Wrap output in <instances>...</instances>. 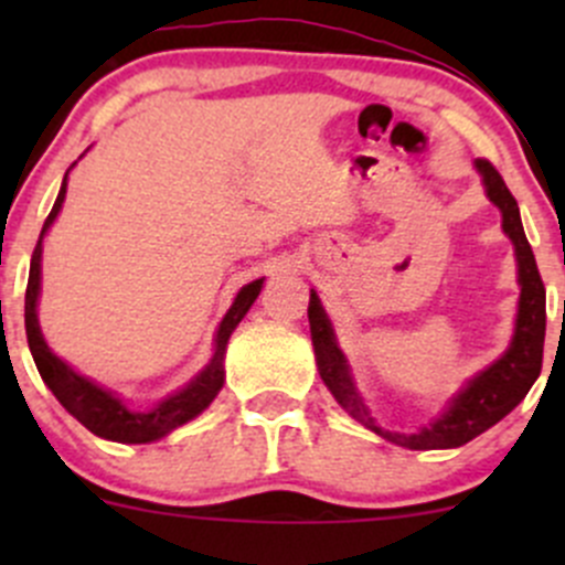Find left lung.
<instances>
[{
    "label": "left lung",
    "mask_w": 565,
    "mask_h": 565,
    "mask_svg": "<svg viewBox=\"0 0 565 565\" xmlns=\"http://www.w3.org/2000/svg\"><path fill=\"white\" fill-rule=\"evenodd\" d=\"M478 174H481L487 196L494 207L503 213V232L511 237L516 250V267H520V311H516V328L511 347L481 374L470 380L457 396L448 402L440 418L431 420L424 429L404 435V431H385L383 426L374 424L372 413L363 404L361 393L355 391V383L350 377L344 352L335 344L333 328L319 303L317 292L311 289L309 300V324L311 341H315V355L319 366V377L333 393L335 402L366 429L377 431L388 443L409 448V451H437V448H459L487 431L489 426L498 424L500 418L511 413L522 398L527 396L530 385L541 374V358H544V333H546V292L541 273L535 267L533 248H530L525 230H522L520 207L511 191L505 188L503 177L489 161L478 158Z\"/></svg>",
    "instance_id": "obj_1"
}]
</instances>
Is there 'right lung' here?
I'll return each instance as SVG.
<instances>
[{
    "instance_id": "add662e5",
    "label": "right lung",
    "mask_w": 565,
    "mask_h": 565,
    "mask_svg": "<svg viewBox=\"0 0 565 565\" xmlns=\"http://www.w3.org/2000/svg\"><path fill=\"white\" fill-rule=\"evenodd\" d=\"M65 191H67V174L65 180H62L60 196H56L49 218H45L43 232H40L38 246L32 250L30 281H26L24 324H26V341H30L32 358H35V366L40 377H43V383L49 385L56 398H60L62 407H65L78 424L87 426L93 435L104 437V440H114V443L161 440V437H167L169 431L177 429V426L196 418V415L202 413V409H207L210 402L218 396L221 385H224V355H226V344H230V335L232 330L241 324V319L246 317V311L256 300V295L262 292V281H265V278H256V281L246 284V287L237 292L235 303H232V309L226 311V317L221 319L218 333H215L213 358H210L207 366H204L202 372L185 385V388L172 393L169 398H161L156 407L145 409V413L128 409L122 404V398L114 396L111 391L100 388V385H95L93 380L73 372L62 358H56L54 352L49 350L43 333H40L38 295H40V256H43V237L45 232H49V226L54 224L62 202H65Z\"/></svg>"
}]
</instances>
